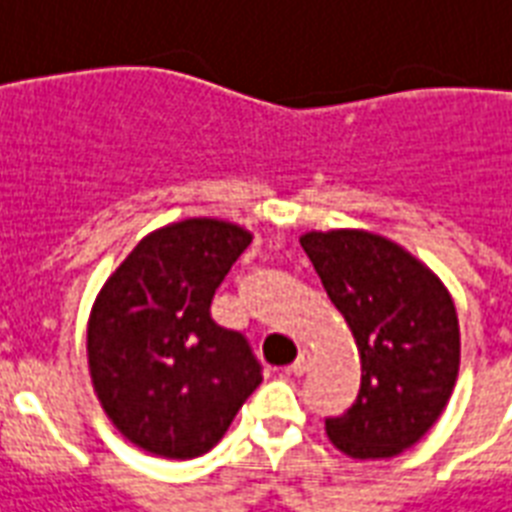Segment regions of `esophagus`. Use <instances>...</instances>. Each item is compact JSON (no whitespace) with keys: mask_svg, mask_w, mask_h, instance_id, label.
Instances as JSON below:
<instances>
[{"mask_svg":"<svg viewBox=\"0 0 512 512\" xmlns=\"http://www.w3.org/2000/svg\"><path fill=\"white\" fill-rule=\"evenodd\" d=\"M310 360H313V355H310L307 350H302V352H299L297 360L289 365V373H292V376H305V373L310 371Z\"/></svg>","mask_w":512,"mask_h":512,"instance_id":"esophagus-1","label":"esophagus"}]
</instances>
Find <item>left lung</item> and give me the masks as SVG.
<instances>
[{
  "mask_svg": "<svg viewBox=\"0 0 512 512\" xmlns=\"http://www.w3.org/2000/svg\"><path fill=\"white\" fill-rule=\"evenodd\" d=\"M355 334L363 376L347 413L326 418L350 458H394L442 415L460 368V328L442 281L405 249L368 231L299 239Z\"/></svg>",
  "mask_w": 512,
  "mask_h": 512,
  "instance_id": "1",
  "label": "left lung"
}]
</instances>
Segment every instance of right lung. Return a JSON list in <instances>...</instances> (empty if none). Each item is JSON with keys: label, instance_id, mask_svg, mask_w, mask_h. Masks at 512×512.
<instances>
[{"label": "right lung", "instance_id": "add662e5", "mask_svg": "<svg viewBox=\"0 0 512 512\" xmlns=\"http://www.w3.org/2000/svg\"><path fill=\"white\" fill-rule=\"evenodd\" d=\"M249 242L226 220H181L141 239L99 292L89 318L91 381L110 421L141 450L205 455L263 381L247 336L210 313Z\"/></svg>", "mask_w": 512, "mask_h": 512}]
</instances>
